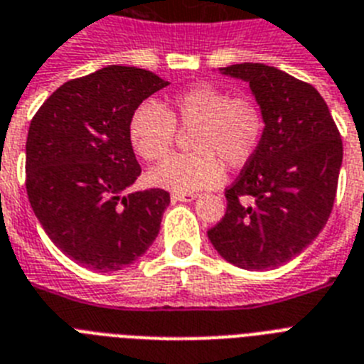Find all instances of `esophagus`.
I'll return each instance as SVG.
<instances>
[{
  "mask_svg": "<svg viewBox=\"0 0 364 364\" xmlns=\"http://www.w3.org/2000/svg\"><path fill=\"white\" fill-rule=\"evenodd\" d=\"M172 202H192V200H196V194H192V192H172Z\"/></svg>",
  "mask_w": 364,
  "mask_h": 364,
  "instance_id": "esophagus-1",
  "label": "esophagus"
}]
</instances>
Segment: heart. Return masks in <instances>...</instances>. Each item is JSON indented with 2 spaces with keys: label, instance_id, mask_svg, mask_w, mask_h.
Instances as JSON below:
<instances>
[{
  "label": "heart",
  "instance_id": "heart-1",
  "mask_svg": "<svg viewBox=\"0 0 364 364\" xmlns=\"http://www.w3.org/2000/svg\"><path fill=\"white\" fill-rule=\"evenodd\" d=\"M179 129H192L194 151L168 156L149 172L155 187L172 192L213 188L224 179V164L241 168L258 153L265 134L262 106L250 97L213 84H194L177 91L166 106L144 100L132 110L127 136L146 162L161 161L172 149Z\"/></svg>",
  "mask_w": 364,
  "mask_h": 364
}]
</instances>
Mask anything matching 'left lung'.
<instances>
[{
    "mask_svg": "<svg viewBox=\"0 0 364 364\" xmlns=\"http://www.w3.org/2000/svg\"><path fill=\"white\" fill-rule=\"evenodd\" d=\"M249 82L265 115L258 153L226 188V213L208 232L226 262L274 269L305 250L327 224L338 185L342 138L323 97L264 63L220 69Z\"/></svg>",
    "mask_w": 364,
    "mask_h": 364,
    "instance_id": "obj_1",
    "label": "left lung"
}]
</instances>
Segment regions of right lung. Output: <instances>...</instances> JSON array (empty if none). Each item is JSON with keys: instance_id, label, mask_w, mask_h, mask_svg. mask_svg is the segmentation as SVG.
<instances>
[{"instance_id": "obj_1", "label": "right lung", "mask_w": 364, "mask_h": 364, "mask_svg": "<svg viewBox=\"0 0 364 364\" xmlns=\"http://www.w3.org/2000/svg\"><path fill=\"white\" fill-rule=\"evenodd\" d=\"M166 85L146 69L108 65L65 82L33 115L26 141L29 203L76 264L119 271L159 235L170 194H125L141 173L127 125L136 106Z\"/></svg>"}]
</instances>
